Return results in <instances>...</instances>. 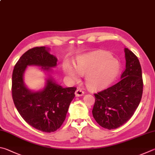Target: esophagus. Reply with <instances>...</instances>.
Instances as JSON below:
<instances>
[{
    "mask_svg": "<svg viewBox=\"0 0 155 155\" xmlns=\"http://www.w3.org/2000/svg\"><path fill=\"white\" fill-rule=\"evenodd\" d=\"M84 95V91H82V90L80 89H78L75 92V95L77 97L82 96V95Z\"/></svg>",
    "mask_w": 155,
    "mask_h": 155,
    "instance_id": "34e87169",
    "label": "esophagus"
}]
</instances>
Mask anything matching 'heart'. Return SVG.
<instances>
[{"instance_id":"1","label":"heart","mask_w":155,"mask_h":155,"mask_svg":"<svg viewBox=\"0 0 155 155\" xmlns=\"http://www.w3.org/2000/svg\"><path fill=\"white\" fill-rule=\"evenodd\" d=\"M108 52L99 51L83 54L77 58L75 68L69 62L64 65V71L70 78L77 80L78 73L85 75L86 85L89 89L105 88L113 82L120 70L119 61Z\"/></svg>"}]
</instances>
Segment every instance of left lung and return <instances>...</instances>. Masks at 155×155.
<instances>
[{"label":"left lung","mask_w":155,"mask_h":155,"mask_svg":"<svg viewBox=\"0 0 155 155\" xmlns=\"http://www.w3.org/2000/svg\"><path fill=\"white\" fill-rule=\"evenodd\" d=\"M125 53V69L119 82L94 94L93 116L98 124L108 129L119 127L130 119L142 99L143 80L139 60L127 48Z\"/></svg>","instance_id":"1"}]
</instances>
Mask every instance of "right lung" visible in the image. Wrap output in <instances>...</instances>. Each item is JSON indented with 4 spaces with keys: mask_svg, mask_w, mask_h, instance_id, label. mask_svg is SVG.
Masks as SVG:
<instances>
[{
    "mask_svg": "<svg viewBox=\"0 0 155 155\" xmlns=\"http://www.w3.org/2000/svg\"><path fill=\"white\" fill-rule=\"evenodd\" d=\"M49 50L36 47L27 51L14 66L12 74V97L19 114L30 125L47 133L55 131L62 125L77 89L64 88L51 77L41 91H33L25 85L24 73L28 66H41L50 72L57 65V58Z\"/></svg>",
    "mask_w": 155,
    "mask_h": 155,
    "instance_id": "right-lung-1",
    "label": "right lung"
}]
</instances>
